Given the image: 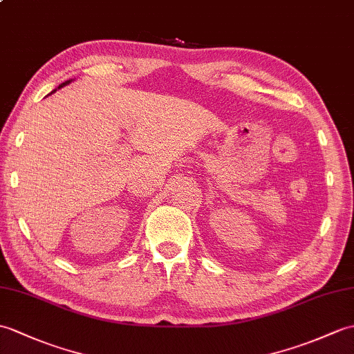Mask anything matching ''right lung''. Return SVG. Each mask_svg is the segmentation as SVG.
<instances>
[{"label": "right lung", "instance_id": "obj_1", "mask_svg": "<svg viewBox=\"0 0 354 354\" xmlns=\"http://www.w3.org/2000/svg\"><path fill=\"white\" fill-rule=\"evenodd\" d=\"M71 81H72V80H68V81H64V83H62V84L59 86V88H62V87H63V86H66V84H69V83H71ZM54 92H55V90H53V92H51V93H54Z\"/></svg>", "mask_w": 354, "mask_h": 354}]
</instances>
